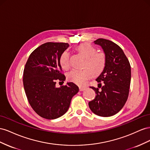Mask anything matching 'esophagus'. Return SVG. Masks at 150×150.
Returning <instances> with one entry per match:
<instances>
[{
	"label": "esophagus",
	"instance_id": "1",
	"mask_svg": "<svg viewBox=\"0 0 150 150\" xmlns=\"http://www.w3.org/2000/svg\"><path fill=\"white\" fill-rule=\"evenodd\" d=\"M80 91H85V89L87 88V87H80Z\"/></svg>",
	"mask_w": 150,
	"mask_h": 150
}]
</instances>
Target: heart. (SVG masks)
<instances>
[{"label": "heart", "instance_id": "b5f03b06", "mask_svg": "<svg viewBox=\"0 0 150 150\" xmlns=\"http://www.w3.org/2000/svg\"><path fill=\"white\" fill-rule=\"evenodd\" d=\"M76 51L85 58V68L82 70H72L67 75L70 82L78 85H82L92 75H99L103 71L105 65V57L104 54L97 52V49L91 44L84 42L76 47ZM59 63L64 70L70 67L69 54L63 51L59 57Z\"/></svg>", "mask_w": 150, "mask_h": 150}]
</instances>
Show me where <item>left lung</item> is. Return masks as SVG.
<instances>
[{
    "instance_id": "left-lung-1",
    "label": "left lung",
    "mask_w": 150,
    "mask_h": 150,
    "mask_svg": "<svg viewBox=\"0 0 150 150\" xmlns=\"http://www.w3.org/2000/svg\"><path fill=\"white\" fill-rule=\"evenodd\" d=\"M94 42L103 50L105 65L96 79L99 83L98 87L101 90L91 87L96 96L95 99L88 102V105L97 115L112 116L121 110L127 99L131 83V66L121 47L114 42L99 38Z\"/></svg>"
}]
</instances>
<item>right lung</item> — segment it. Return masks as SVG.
<instances>
[{
	"label": "right lung",
	"instance_id": "1",
	"mask_svg": "<svg viewBox=\"0 0 150 150\" xmlns=\"http://www.w3.org/2000/svg\"><path fill=\"white\" fill-rule=\"evenodd\" d=\"M69 44L48 42L34 50L25 63L23 84L29 104L41 117L54 119L69 108L71 100L79 88L73 82L56 87V80L65 81L60 73L59 57Z\"/></svg>",
	"mask_w": 150,
	"mask_h": 150
}]
</instances>
